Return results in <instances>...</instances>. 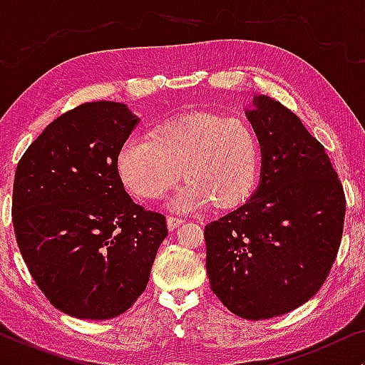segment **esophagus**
<instances>
[{
    "mask_svg": "<svg viewBox=\"0 0 365 365\" xmlns=\"http://www.w3.org/2000/svg\"><path fill=\"white\" fill-rule=\"evenodd\" d=\"M168 227H169V231H174V229H176L178 226H181V224L184 222L181 217H176V216H168Z\"/></svg>",
    "mask_w": 365,
    "mask_h": 365,
    "instance_id": "1",
    "label": "esophagus"
}]
</instances>
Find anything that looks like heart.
Wrapping results in <instances>:
<instances>
[{
    "label": "heart",
    "mask_w": 365,
    "mask_h": 365,
    "mask_svg": "<svg viewBox=\"0 0 365 365\" xmlns=\"http://www.w3.org/2000/svg\"><path fill=\"white\" fill-rule=\"evenodd\" d=\"M118 174L128 191L141 199H159L181 178L186 184L171 207L192 211L211 202L236 207L256 189L262 169V144L244 119L191 113L163 124L153 136L131 134L116 158Z\"/></svg>",
    "instance_id": "1"
}]
</instances>
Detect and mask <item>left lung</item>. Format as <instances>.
Returning <instances> with one entry per match:
<instances>
[{
	"label": "left lung",
	"instance_id": "obj_1",
	"mask_svg": "<svg viewBox=\"0 0 365 365\" xmlns=\"http://www.w3.org/2000/svg\"><path fill=\"white\" fill-rule=\"evenodd\" d=\"M247 118L262 144L261 184L246 204L204 227L212 292L261 321L322 287L341 246L346 194L326 149L291 109L261 94Z\"/></svg>",
	"mask_w": 365,
	"mask_h": 365
}]
</instances>
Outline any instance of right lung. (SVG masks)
Instances as JSON below:
<instances>
[{
  "label": "right lung",
  "instance_id": "add662e5",
  "mask_svg": "<svg viewBox=\"0 0 365 365\" xmlns=\"http://www.w3.org/2000/svg\"><path fill=\"white\" fill-rule=\"evenodd\" d=\"M136 124L121 103L79 104L18 163V247L38 287L68 316L106 321L126 312L168 236L166 217L133 202L118 174V151Z\"/></svg>",
  "mask_w": 365,
  "mask_h": 365
}]
</instances>
